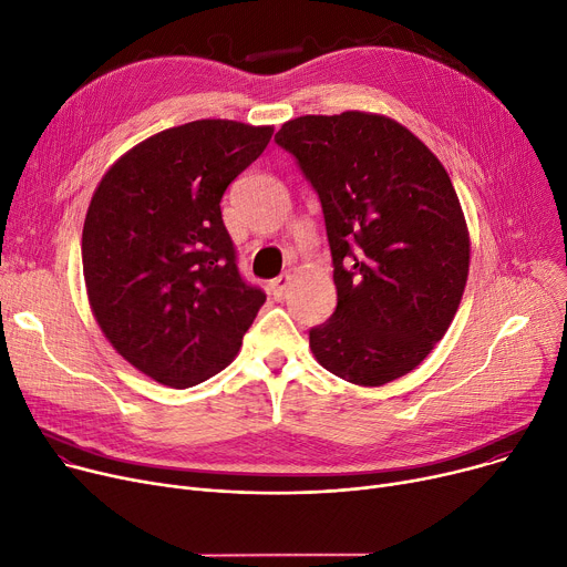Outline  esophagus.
Wrapping results in <instances>:
<instances>
[{
    "label": "esophagus",
    "instance_id": "esophagus-1",
    "mask_svg": "<svg viewBox=\"0 0 567 567\" xmlns=\"http://www.w3.org/2000/svg\"><path fill=\"white\" fill-rule=\"evenodd\" d=\"M288 286H290V275H288V272H286V275H281V277H277V279L270 284L272 297H275V299H284V295H286Z\"/></svg>",
    "mask_w": 567,
    "mask_h": 567
}]
</instances>
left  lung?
<instances>
[{
    "instance_id": "obj_1",
    "label": "left lung",
    "mask_w": 567,
    "mask_h": 567,
    "mask_svg": "<svg viewBox=\"0 0 567 567\" xmlns=\"http://www.w3.org/2000/svg\"><path fill=\"white\" fill-rule=\"evenodd\" d=\"M275 142L318 192L337 311L309 331L322 369L382 386L414 371L460 307L470 233L442 162L393 118L299 116Z\"/></svg>"
}]
</instances>
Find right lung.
<instances>
[{
  "label": "right lung",
  "instance_id": "right-lung-1",
  "mask_svg": "<svg viewBox=\"0 0 567 567\" xmlns=\"http://www.w3.org/2000/svg\"><path fill=\"white\" fill-rule=\"evenodd\" d=\"M272 132L221 118L162 130L118 157L91 196V311L114 350L159 384L187 389L224 371L265 302L238 270L219 202Z\"/></svg>",
  "mask_w": 567,
  "mask_h": 567
}]
</instances>
